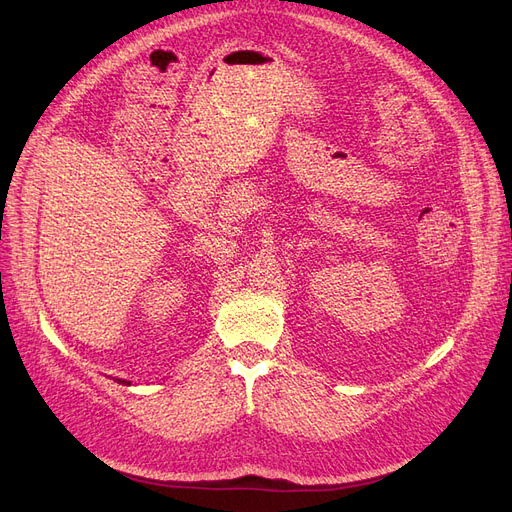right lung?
I'll list each match as a JSON object with an SVG mask.
<instances>
[{
    "label": "right lung",
    "instance_id": "add662e5",
    "mask_svg": "<svg viewBox=\"0 0 512 512\" xmlns=\"http://www.w3.org/2000/svg\"><path fill=\"white\" fill-rule=\"evenodd\" d=\"M119 382H124V384H130V382H126V380H119Z\"/></svg>",
    "mask_w": 512,
    "mask_h": 512
}]
</instances>
